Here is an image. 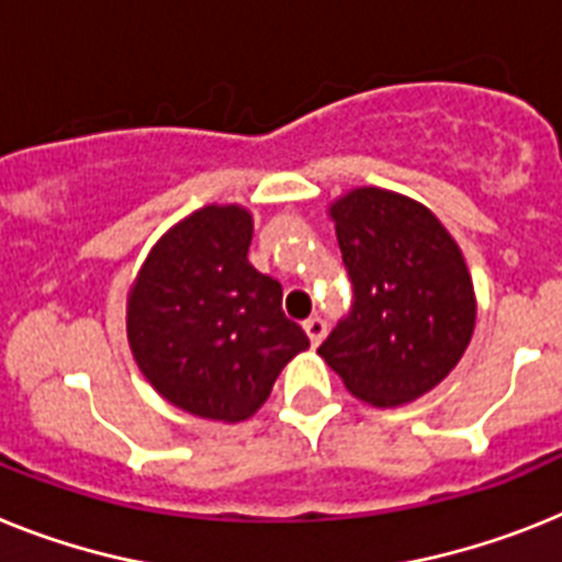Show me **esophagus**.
<instances>
[{
	"label": "esophagus",
	"mask_w": 562,
	"mask_h": 562,
	"mask_svg": "<svg viewBox=\"0 0 562 562\" xmlns=\"http://www.w3.org/2000/svg\"><path fill=\"white\" fill-rule=\"evenodd\" d=\"M303 328H305V334H308L311 346H319V342H323L325 328H328V325H325L323 317H308V319H305V323H303Z\"/></svg>",
	"instance_id": "34e87169"
}]
</instances>
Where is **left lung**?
<instances>
[{
  "mask_svg": "<svg viewBox=\"0 0 562 562\" xmlns=\"http://www.w3.org/2000/svg\"><path fill=\"white\" fill-rule=\"evenodd\" d=\"M353 303L317 353L353 397L389 408L449 376L474 331L465 259L419 202L357 188L331 205Z\"/></svg>",
  "mask_w": 562,
  "mask_h": 562,
  "instance_id": "1",
  "label": "left lung"
}]
</instances>
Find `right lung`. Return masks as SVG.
<instances>
[{"label":"right lung","mask_w":562,"mask_h":562,"mask_svg":"<svg viewBox=\"0 0 562 562\" xmlns=\"http://www.w3.org/2000/svg\"><path fill=\"white\" fill-rule=\"evenodd\" d=\"M251 214L209 205L173 225L128 300L131 351L177 408L239 423L271 394L308 337L282 314V285L248 262Z\"/></svg>","instance_id":"right-lung-1"}]
</instances>
